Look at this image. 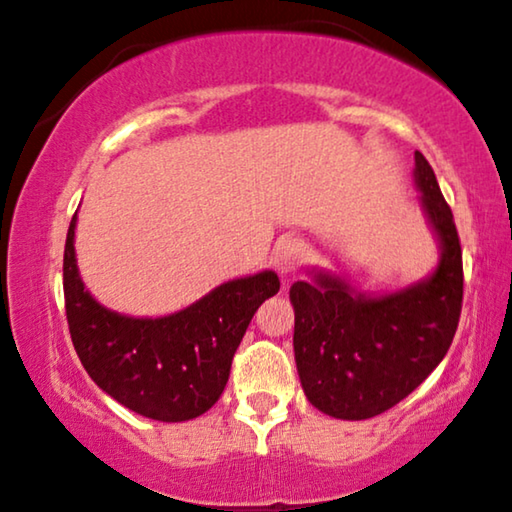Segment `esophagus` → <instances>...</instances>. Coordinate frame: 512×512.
I'll use <instances>...</instances> for the list:
<instances>
[{
  "label": "esophagus",
  "mask_w": 512,
  "mask_h": 512,
  "mask_svg": "<svg viewBox=\"0 0 512 512\" xmlns=\"http://www.w3.org/2000/svg\"><path fill=\"white\" fill-rule=\"evenodd\" d=\"M302 262H304V245L295 241V238H288V241L278 243L274 248V255H271V264H274L281 276L295 274Z\"/></svg>",
  "instance_id": "1"
}]
</instances>
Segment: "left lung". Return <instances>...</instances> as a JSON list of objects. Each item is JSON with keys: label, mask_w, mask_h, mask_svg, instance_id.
<instances>
[{"label": "left lung", "mask_w": 512, "mask_h": 512, "mask_svg": "<svg viewBox=\"0 0 512 512\" xmlns=\"http://www.w3.org/2000/svg\"><path fill=\"white\" fill-rule=\"evenodd\" d=\"M419 203L440 260L403 290L367 295L344 276L311 269L290 288L295 363L309 403L327 417L360 421L391 410L445 358L461 316L463 264L452 210L426 156L414 154Z\"/></svg>", "instance_id": "left-lung-1"}]
</instances>
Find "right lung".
<instances>
[{
    "label": "right lung",
    "instance_id": "obj_1",
    "mask_svg": "<svg viewBox=\"0 0 512 512\" xmlns=\"http://www.w3.org/2000/svg\"><path fill=\"white\" fill-rule=\"evenodd\" d=\"M74 229L77 215L65 241V311L88 377L140 417L166 424L201 417L227 386L231 360L255 311L281 288L278 276L267 269L234 278L168 316H126L86 290Z\"/></svg>",
    "mask_w": 512,
    "mask_h": 512
}]
</instances>
